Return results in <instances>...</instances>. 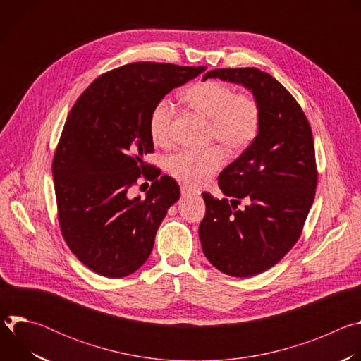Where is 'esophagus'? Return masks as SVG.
<instances>
[{"mask_svg": "<svg viewBox=\"0 0 361 361\" xmlns=\"http://www.w3.org/2000/svg\"><path fill=\"white\" fill-rule=\"evenodd\" d=\"M181 194L183 197H188V195H192V194H197V191L191 190L190 187H181Z\"/></svg>", "mask_w": 361, "mask_h": 361, "instance_id": "obj_1", "label": "esophagus"}]
</instances>
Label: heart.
<instances>
[{
	"label": "heart",
	"instance_id": "heart-1",
	"mask_svg": "<svg viewBox=\"0 0 361 361\" xmlns=\"http://www.w3.org/2000/svg\"><path fill=\"white\" fill-rule=\"evenodd\" d=\"M187 104L210 120L209 135L216 138L230 151L247 148L259 135L262 113L257 101L220 81H204L190 87L184 92ZM174 114L173 102L169 98L154 104L148 130L151 140L166 145L170 142V126ZM224 152L219 147L202 151L181 149L167 160L169 173L190 187L209 183L224 164Z\"/></svg>",
	"mask_w": 361,
	"mask_h": 361
}]
</instances>
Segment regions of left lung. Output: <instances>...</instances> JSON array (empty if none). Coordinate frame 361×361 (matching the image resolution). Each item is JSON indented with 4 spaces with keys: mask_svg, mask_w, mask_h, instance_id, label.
Segmentation results:
<instances>
[{
    "mask_svg": "<svg viewBox=\"0 0 361 361\" xmlns=\"http://www.w3.org/2000/svg\"><path fill=\"white\" fill-rule=\"evenodd\" d=\"M247 88L262 113L259 135L219 176L224 195L204 192L198 235L202 252L221 273L251 277L274 264L297 243L317 187L310 124L294 97L259 68L205 73ZM245 197L244 211H235Z\"/></svg>",
    "mask_w": 361,
    "mask_h": 361,
    "instance_id": "left-lung-1",
    "label": "left lung"
}]
</instances>
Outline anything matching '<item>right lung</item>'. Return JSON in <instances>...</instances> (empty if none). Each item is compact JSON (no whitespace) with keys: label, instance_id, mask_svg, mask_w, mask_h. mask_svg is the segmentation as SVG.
Returning a JSON list of instances; mask_svg holds the SVG:
<instances>
[{"label":"right lung","instance_id":"right-lung-1","mask_svg":"<svg viewBox=\"0 0 361 361\" xmlns=\"http://www.w3.org/2000/svg\"><path fill=\"white\" fill-rule=\"evenodd\" d=\"M204 70L127 64L94 80L73 106L53 161L59 221L73 254L94 273L121 279L149 257L167 210L180 198L176 180L159 178L157 169L144 198L128 195L154 149L149 113Z\"/></svg>","mask_w":361,"mask_h":361}]
</instances>
